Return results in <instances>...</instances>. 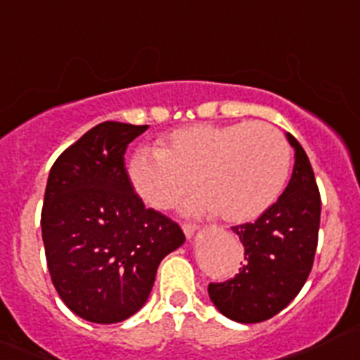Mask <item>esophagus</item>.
Returning a JSON list of instances; mask_svg holds the SVG:
<instances>
[{"label":"esophagus","instance_id":"obj_1","mask_svg":"<svg viewBox=\"0 0 360 360\" xmlns=\"http://www.w3.org/2000/svg\"><path fill=\"white\" fill-rule=\"evenodd\" d=\"M181 229H184L185 237H188V239H191V237L195 234V231H198V225H194V224H185V225H181Z\"/></svg>","mask_w":360,"mask_h":360}]
</instances>
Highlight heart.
<instances>
[{
    "instance_id": "b5f03b06",
    "label": "heart",
    "mask_w": 360,
    "mask_h": 360,
    "mask_svg": "<svg viewBox=\"0 0 360 360\" xmlns=\"http://www.w3.org/2000/svg\"><path fill=\"white\" fill-rule=\"evenodd\" d=\"M291 169L286 136L265 123L194 124L168 133L159 150L140 149L128 162L131 187L147 206L169 210L191 191L188 213H220L243 224L262 217L283 194Z\"/></svg>"
}]
</instances>
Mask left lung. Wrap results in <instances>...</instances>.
<instances>
[{"instance_id": "8db88e82", "label": "left lung", "mask_w": 360, "mask_h": 360, "mask_svg": "<svg viewBox=\"0 0 360 360\" xmlns=\"http://www.w3.org/2000/svg\"><path fill=\"white\" fill-rule=\"evenodd\" d=\"M288 187L255 224L232 227L244 246V265L225 283H211L207 295L225 317L243 324L266 321L286 309L314 265L321 224V194L314 169L298 140Z\"/></svg>"}]
</instances>
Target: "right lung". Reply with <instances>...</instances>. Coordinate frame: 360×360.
Returning <instances> with one entry per match:
<instances>
[{
  "instance_id": "add662e5",
  "label": "right lung",
  "mask_w": 360,
  "mask_h": 360,
  "mask_svg": "<svg viewBox=\"0 0 360 360\" xmlns=\"http://www.w3.org/2000/svg\"><path fill=\"white\" fill-rule=\"evenodd\" d=\"M147 128L100 123L50 169L41 210L48 270L84 321L114 324L139 312L159 263L185 240L179 224L146 207L124 168L126 147Z\"/></svg>"
}]
</instances>
